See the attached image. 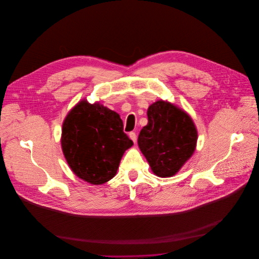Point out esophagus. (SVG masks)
<instances>
[{"label": "esophagus", "mask_w": 259, "mask_h": 259, "mask_svg": "<svg viewBox=\"0 0 259 259\" xmlns=\"http://www.w3.org/2000/svg\"><path fill=\"white\" fill-rule=\"evenodd\" d=\"M130 138H131V140L136 144L137 143V135H136V133H134V132H132V133H130Z\"/></svg>", "instance_id": "obj_1"}]
</instances>
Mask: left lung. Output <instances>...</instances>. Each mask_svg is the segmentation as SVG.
<instances>
[{"mask_svg": "<svg viewBox=\"0 0 259 259\" xmlns=\"http://www.w3.org/2000/svg\"><path fill=\"white\" fill-rule=\"evenodd\" d=\"M148 119L139 135V147L154 175L172 177L194 152L195 125L185 111L163 101L149 106Z\"/></svg>", "mask_w": 259, "mask_h": 259, "instance_id": "obj_1", "label": "left lung"}]
</instances>
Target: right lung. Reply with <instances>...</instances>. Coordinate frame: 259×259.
Masks as SVG:
<instances>
[{
	"mask_svg": "<svg viewBox=\"0 0 259 259\" xmlns=\"http://www.w3.org/2000/svg\"><path fill=\"white\" fill-rule=\"evenodd\" d=\"M62 148L74 175L92 185L111 180L134 143L118 113L96 103L79 102L63 123Z\"/></svg>",
	"mask_w": 259,
	"mask_h": 259,
	"instance_id": "1",
	"label": "right lung"
}]
</instances>
